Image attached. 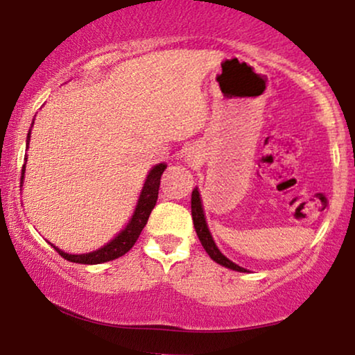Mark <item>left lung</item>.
<instances>
[{"instance_id":"obj_1","label":"left lung","mask_w":355,"mask_h":355,"mask_svg":"<svg viewBox=\"0 0 355 355\" xmlns=\"http://www.w3.org/2000/svg\"><path fill=\"white\" fill-rule=\"evenodd\" d=\"M191 208H192V220H193V227H196V232L198 236V239H200L203 249L207 250V254L210 255V259L213 261H216V263H220L223 266H226V268L230 270H234V271H244L245 273V268H242V266L236 265L234 261H231L227 257H225L218 249L215 241H213V237L210 234V230H208L207 226V221H205V213H203V208H202V198H200V193H198V189L196 187L192 191V200H191Z\"/></svg>"}]
</instances>
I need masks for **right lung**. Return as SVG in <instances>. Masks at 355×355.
Returning a JSON list of instances; mask_svg holds the SVG:
<instances>
[{
    "label": "right lung",
    "instance_id": "obj_1",
    "mask_svg": "<svg viewBox=\"0 0 355 355\" xmlns=\"http://www.w3.org/2000/svg\"><path fill=\"white\" fill-rule=\"evenodd\" d=\"M28 140H31V130H28V134H27V147H28ZM26 162H27V157H26ZM164 169H166V164L164 163H159V164H157V166H153L152 169H150L148 176H147V179H145L142 192H140L137 205H135L134 215L129 220L128 226H125L113 241H110L108 244L101 247V249L89 252V254L74 255V254H66V252L58 249V247H55L53 244L51 245L55 247V250L62 257V259L74 261V263H82V265L105 263V261H110V260H114V259H119V257H123L125 252H129L134 247L135 241L139 239L140 232H142V230H144V226L147 225L150 213H152L153 207L157 205L159 181H162V174ZM24 173H26V164L22 166L21 186L24 181Z\"/></svg>",
    "mask_w": 355,
    "mask_h": 355
}]
</instances>
